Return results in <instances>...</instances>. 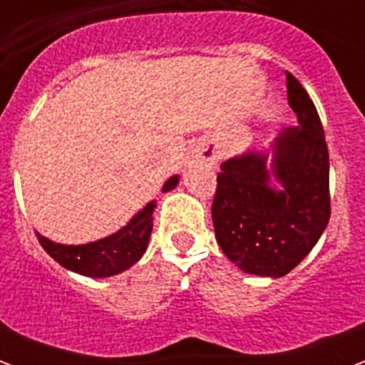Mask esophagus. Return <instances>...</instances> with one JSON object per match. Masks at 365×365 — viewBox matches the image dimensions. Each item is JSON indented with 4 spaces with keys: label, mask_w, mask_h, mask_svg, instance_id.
Segmentation results:
<instances>
[{
    "label": "esophagus",
    "mask_w": 365,
    "mask_h": 365,
    "mask_svg": "<svg viewBox=\"0 0 365 365\" xmlns=\"http://www.w3.org/2000/svg\"><path fill=\"white\" fill-rule=\"evenodd\" d=\"M193 156H195L199 162L207 164V166H215V164H217V152H215L213 146H209V144H205V146H199Z\"/></svg>",
    "instance_id": "obj_1"
}]
</instances>
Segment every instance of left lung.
<instances>
[{
  "label": "left lung",
  "mask_w": 365,
  "mask_h": 365,
  "mask_svg": "<svg viewBox=\"0 0 365 365\" xmlns=\"http://www.w3.org/2000/svg\"><path fill=\"white\" fill-rule=\"evenodd\" d=\"M297 127L283 128L266 150L246 148L217 175L215 238L246 274L283 277L311 252L330 219L329 148L319 113L287 74Z\"/></svg>",
  "instance_id": "1"
}]
</instances>
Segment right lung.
Masks as SVG:
<instances>
[{
  "instance_id": "add662e5",
  "label": "right lung",
  "mask_w": 365,
  "mask_h": 365,
  "mask_svg": "<svg viewBox=\"0 0 365 365\" xmlns=\"http://www.w3.org/2000/svg\"><path fill=\"white\" fill-rule=\"evenodd\" d=\"M180 175L168 178L162 191L175 190ZM156 201L152 199L130 221L109 237L99 238L88 245H60L36 232L38 242L46 254L70 272L86 277H111L133 268L143 258L150 240Z\"/></svg>"
}]
</instances>
